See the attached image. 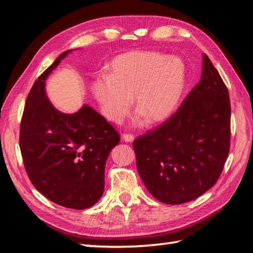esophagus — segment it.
<instances>
[{"label": "esophagus", "instance_id": "obj_1", "mask_svg": "<svg viewBox=\"0 0 253 253\" xmlns=\"http://www.w3.org/2000/svg\"><path fill=\"white\" fill-rule=\"evenodd\" d=\"M122 139L123 141H126V142H133V139H134V135L133 134H131V133H125L122 135Z\"/></svg>", "mask_w": 253, "mask_h": 253}]
</instances>
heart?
Listing matches in <instances>:
<instances>
[{
	"label": "heart",
	"mask_w": 253,
	"mask_h": 253,
	"mask_svg": "<svg viewBox=\"0 0 253 253\" xmlns=\"http://www.w3.org/2000/svg\"><path fill=\"white\" fill-rule=\"evenodd\" d=\"M184 86L185 66L181 59L137 50L112 60L106 76L95 80L92 89L109 120L122 121L132 97L138 117L146 116L149 122H156L172 114Z\"/></svg>",
	"instance_id": "heart-1"
}]
</instances>
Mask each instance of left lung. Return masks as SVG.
Wrapping results in <instances>:
<instances>
[{
    "label": "left lung",
    "mask_w": 253,
    "mask_h": 253,
    "mask_svg": "<svg viewBox=\"0 0 253 253\" xmlns=\"http://www.w3.org/2000/svg\"><path fill=\"white\" fill-rule=\"evenodd\" d=\"M231 141L228 91L206 54L199 83L169 119L133 144L148 192L167 205L200 197L220 177Z\"/></svg>",
    "instance_id": "1"
}]
</instances>
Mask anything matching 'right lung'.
I'll return each mask as SVG.
<instances>
[{
    "mask_svg": "<svg viewBox=\"0 0 253 253\" xmlns=\"http://www.w3.org/2000/svg\"><path fill=\"white\" fill-rule=\"evenodd\" d=\"M71 52L60 54L31 87L21 118L19 144L33 186L55 204L83 210L102 197L106 161L120 135L87 105L70 115L50 104L45 81Z\"/></svg>",
    "mask_w": 253,
    "mask_h": 253,
    "instance_id": "add662e5",
    "label": "right lung"
}]
</instances>
